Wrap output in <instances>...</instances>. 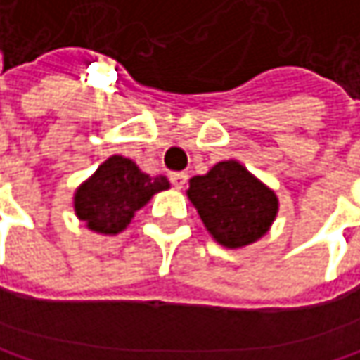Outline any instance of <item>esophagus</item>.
Masks as SVG:
<instances>
[{
    "label": "esophagus",
    "mask_w": 360,
    "mask_h": 360,
    "mask_svg": "<svg viewBox=\"0 0 360 360\" xmlns=\"http://www.w3.org/2000/svg\"><path fill=\"white\" fill-rule=\"evenodd\" d=\"M171 183H173V187L183 189V185L187 183V173H171Z\"/></svg>",
    "instance_id": "1"
}]
</instances>
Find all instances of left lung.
I'll return each mask as SVG.
<instances>
[{
    "mask_svg": "<svg viewBox=\"0 0 360 360\" xmlns=\"http://www.w3.org/2000/svg\"><path fill=\"white\" fill-rule=\"evenodd\" d=\"M187 195L206 229L224 247H243L264 237L278 212L272 189L237 160H224L189 181Z\"/></svg>",
    "mask_w": 360,
    "mask_h": 360,
    "instance_id": "obj_1",
    "label": "left lung"
}]
</instances>
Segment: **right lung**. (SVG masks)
<instances>
[{"mask_svg":"<svg viewBox=\"0 0 360 360\" xmlns=\"http://www.w3.org/2000/svg\"><path fill=\"white\" fill-rule=\"evenodd\" d=\"M167 187V177H150L129 158L111 156L76 191L74 206L92 231L117 235L131 222L136 210Z\"/></svg>","mask_w":360,"mask_h":360,"instance_id":"1","label":"right lung"}]
</instances>
